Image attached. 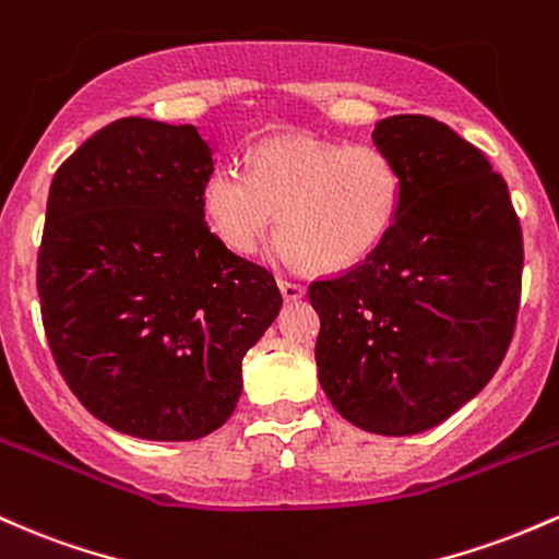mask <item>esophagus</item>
Instances as JSON below:
<instances>
[{
  "mask_svg": "<svg viewBox=\"0 0 559 559\" xmlns=\"http://www.w3.org/2000/svg\"><path fill=\"white\" fill-rule=\"evenodd\" d=\"M280 290H282V298H285V300H298V298H304L306 287L300 285V282L280 280Z\"/></svg>",
  "mask_w": 559,
  "mask_h": 559,
  "instance_id": "34e87169",
  "label": "esophagus"
}]
</instances>
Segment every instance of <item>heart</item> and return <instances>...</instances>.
<instances>
[{"instance_id": "heart-1", "label": "heart", "mask_w": 559, "mask_h": 559, "mask_svg": "<svg viewBox=\"0 0 559 559\" xmlns=\"http://www.w3.org/2000/svg\"><path fill=\"white\" fill-rule=\"evenodd\" d=\"M205 222L235 253H253L280 211L277 259L335 272L367 259L401 211L396 160L374 144L309 134L269 136L250 150V171L218 166L200 190Z\"/></svg>"}]
</instances>
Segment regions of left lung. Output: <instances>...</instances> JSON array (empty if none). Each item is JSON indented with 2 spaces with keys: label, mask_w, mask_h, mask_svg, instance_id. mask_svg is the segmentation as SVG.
<instances>
[{
  "label": "left lung",
  "mask_w": 559,
  "mask_h": 559,
  "mask_svg": "<svg viewBox=\"0 0 559 559\" xmlns=\"http://www.w3.org/2000/svg\"><path fill=\"white\" fill-rule=\"evenodd\" d=\"M372 140L396 160L401 211L367 259L309 285L317 369L350 425L415 436L478 396L504 359L523 231L507 181L447 123L391 116Z\"/></svg>",
  "instance_id": "8db88e82"
}]
</instances>
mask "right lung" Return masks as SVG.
Wrapping results in <instances>:
<instances>
[{
    "instance_id": "1",
    "label": "right lung",
    "mask_w": 559,
    "mask_h": 559,
    "mask_svg": "<svg viewBox=\"0 0 559 559\" xmlns=\"http://www.w3.org/2000/svg\"><path fill=\"white\" fill-rule=\"evenodd\" d=\"M195 127L121 118L55 174L36 290L62 380L94 417L147 441L222 428L242 356L277 319L272 272L213 235Z\"/></svg>"
}]
</instances>
